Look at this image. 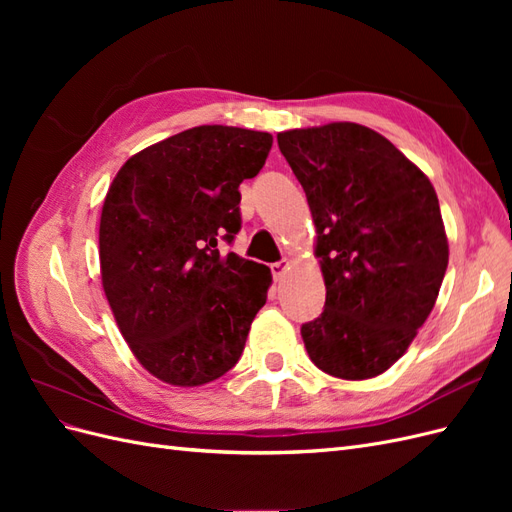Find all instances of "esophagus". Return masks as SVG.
I'll return each instance as SVG.
<instances>
[{
  "instance_id": "obj_1",
  "label": "esophagus",
  "mask_w": 512,
  "mask_h": 512,
  "mask_svg": "<svg viewBox=\"0 0 512 512\" xmlns=\"http://www.w3.org/2000/svg\"><path fill=\"white\" fill-rule=\"evenodd\" d=\"M286 269H288V260L273 262V265H271V273H273L275 280H282V275L286 273Z\"/></svg>"
}]
</instances>
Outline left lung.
I'll use <instances>...</instances> for the list:
<instances>
[{
  "mask_svg": "<svg viewBox=\"0 0 512 512\" xmlns=\"http://www.w3.org/2000/svg\"><path fill=\"white\" fill-rule=\"evenodd\" d=\"M316 224L324 312L301 327L324 374L367 380L404 356L436 305L448 241L436 190L391 141L359 123L277 134Z\"/></svg>",
  "mask_w": 512,
  "mask_h": 512,
  "instance_id": "left-lung-1",
  "label": "left lung"
}]
</instances>
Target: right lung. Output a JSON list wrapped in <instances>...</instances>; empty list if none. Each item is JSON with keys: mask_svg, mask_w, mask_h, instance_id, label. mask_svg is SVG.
Wrapping results in <instances>:
<instances>
[{"mask_svg": "<svg viewBox=\"0 0 512 512\" xmlns=\"http://www.w3.org/2000/svg\"><path fill=\"white\" fill-rule=\"evenodd\" d=\"M269 132L198 126L119 168L100 215L102 288L151 376L200 386L237 365L271 271L235 252L243 179L265 166Z\"/></svg>", "mask_w": 512, "mask_h": 512, "instance_id": "add662e5", "label": "right lung"}]
</instances>
